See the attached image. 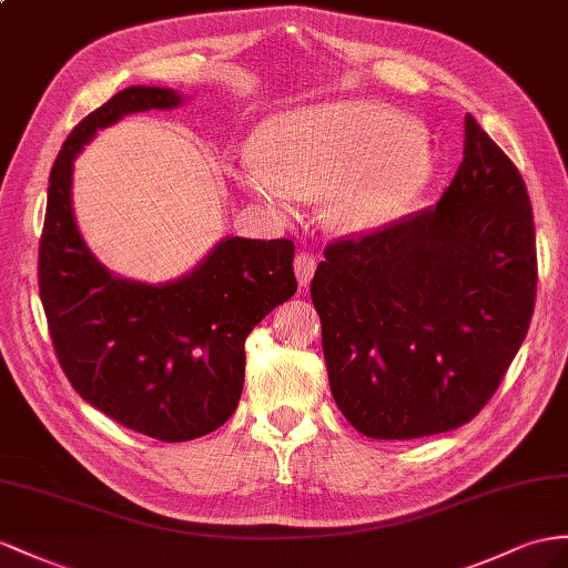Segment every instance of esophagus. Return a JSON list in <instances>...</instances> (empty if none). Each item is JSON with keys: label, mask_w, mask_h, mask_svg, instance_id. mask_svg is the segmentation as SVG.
<instances>
[{"label": "esophagus", "mask_w": 568, "mask_h": 568, "mask_svg": "<svg viewBox=\"0 0 568 568\" xmlns=\"http://www.w3.org/2000/svg\"><path fill=\"white\" fill-rule=\"evenodd\" d=\"M314 271H316V256L310 254V252H300L295 256V275H297V283L302 287L310 285Z\"/></svg>", "instance_id": "obj_1"}]
</instances>
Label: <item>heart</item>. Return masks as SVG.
I'll return each instance as SVG.
<instances>
[{
  "instance_id": "heart-1",
  "label": "heart",
  "mask_w": 568,
  "mask_h": 568,
  "mask_svg": "<svg viewBox=\"0 0 568 568\" xmlns=\"http://www.w3.org/2000/svg\"><path fill=\"white\" fill-rule=\"evenodd\" d=\"M429 174L427 143L396 112L336 100L273 114L240 182L281 213L295 211L302 196L322 199L324 227L357 237L408 211Z\"/></svg>"
}]
</instances>
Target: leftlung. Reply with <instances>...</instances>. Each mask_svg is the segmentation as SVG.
<instances>
[{
	"label": "left lung",
	"mask_w": 568,
	"mask_h": 568,
	"mask_svg": "<svg viewBox=\"0 0 568 568\" xmlns=\"http://www.w3.org/2000/svg\"><path fill=\"white\" fill-rule=\"evenodd\" d=\"M312 281L333 400L372 439L450 432L499 388L535 310L526 182L465 114L439 203L324 250Z\"/></svg>",
	"instance_id": "obj_1"
}]
</instances>
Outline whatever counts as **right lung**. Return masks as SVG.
<instances>
[{"label":"right lung","mask_w":568,"mask_h":568,"mask_svg":"<svg viewBox=\"0 0 568 568\" xmlns=\"http://www.w3.org/2000/svg\"><path fill=\"white\" fill-rule=\"evenodd\" d=\"M172 89L132 85L83 118L54 160L38 285L57 359L77 394L126 429L189 442L227 423L244 384V341L295 295L293 240L225 237L180 281L112 275L71 209L74 158L124 114L170 110Z\"/></svg>","instance_id":"obj_1"}]
</instances>
